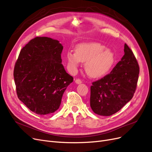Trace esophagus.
<instances>
[{"label": "esophagus", "instance_id": "34e87169", "mask_svg": "<svg viewBox=\"0 0 152 152\" xmlns=\"http://www.w3.org/2000/svg\"><path fill=\"white\" fill-rule=\"evenodd\" d=\"M75 83H76V84H81V83H82V81L80 80V79H76V80H75Z\"/></svg>", "mask_w": 152, "mask_h": 152}]
</instances>
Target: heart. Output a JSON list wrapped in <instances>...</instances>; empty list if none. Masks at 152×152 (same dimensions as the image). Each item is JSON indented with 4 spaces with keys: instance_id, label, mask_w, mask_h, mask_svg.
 Returning <instances> with one entry per match:
<instances>
[{
    "instance_id": "1",
    "label": "heart",
    "mask_w": 152,
    "mask_h": 152,
    "mask_svg": "<svg viewBox=\"0 0 152 152\" xmlns=\"http://www.w3.org/2000/svg\"><path fill=\"white\" fill-rule=\"evenodd\" d=\"M76 53L68 51L66 59L69 67L76 71L81 62L85 63L84 69L91 77L104 76L111 69L115 62L114 53L99 43H84L77 45Z\"/></svg>"
}]
</instances>
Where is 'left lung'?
<instances>
[{
  "label": "left lung",
  "mask_w": 152,
  "mask_h": 152,
  "mask_svg": "<svg viewBox=\"0 0 152 152\" xmlns=\"http://www.w3.org/2000/svg\"><path fill=\"white\" fill-rule=\"evenodd\" d=\"M139 75V66L126 43L124 55L109 74L93 82L91 86L90 105L96 114L110 116L133 97Z\"/></svg>",
  "instance_id": "8db88e82"
}]
</instances>
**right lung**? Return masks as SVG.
<instances>
[{"mask_svg": "<svg viewBox=\"0 0 152 152\" xmlns=\"http://www.w3.org/2000/svg\"><path fill=\"white\" fill-rule=\"evenodd\" d=\"M63 49L56 39L37 37L20 52L14 71L17 96L35 114L55 113L73 81L61 63Z\"/></svg>", "mask_w": 152, "mask_h": 152, "instance_id": "obj_1", "label": "right lung"}]
</instances>
